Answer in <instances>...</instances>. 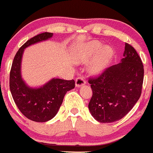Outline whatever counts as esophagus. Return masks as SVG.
<instances>
[{
  "instance_id": "1",
  "label": "esophagus",
  "mask_w": 153,
  "mask_h": 153,
  "mask_svg": "<svg viewBox=\"0 0 153 153\" xmlns=\"http://www.w3.org/2000/svg\"><path fill=\"white\" fill-rule=\"evenodd\" d=\"M75 84H76V87L79 88L80 86H82L85 84V79L83 76H78L75 79Z\"/></svg>"
}]
</instances>
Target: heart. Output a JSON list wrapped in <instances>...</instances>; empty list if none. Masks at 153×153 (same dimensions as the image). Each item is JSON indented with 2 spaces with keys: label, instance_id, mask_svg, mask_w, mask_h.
<instances>
[{
  "label": "heart",
  "instance_id": "heart-1",
  "mask_svg": "<svg viewBox=\"0 0 153 153\" xmlns=\"http://www.w3.org/2000/svg\"><path fill=\"white\" fill-rule=\"evenodd\" d=\"M103 44L101 42L98 41H93L85 44L79 51V59L82 61L90 60L101 51L90 67V71L93 73H98L102 71L113 55V50L111 47H106L101 50Z\"/></svg>",
  "mask_w": 153,
  "mask_h": 153
}]
</instances>
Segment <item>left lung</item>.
<instances>
[{
	"instance_id": "left-lung-1",
	"label": "left lung",
	"mask_w": 153,
	"mask_h": 153,
	"mask_svg": "<svg viewBox=\"0 0 153 153\" xmlns=\"http://www.w3.org/2000/svg\"><path fill=\"white\" fill-rule=\"evenodd\" d=\"M121 63L88 79L93 95L88 104L92 116L100 123L122 119L140 98L144 66L134 47L126 43Z\"/></svg>"
}]
</instances>
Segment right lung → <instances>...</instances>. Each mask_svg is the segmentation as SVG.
<instances>
[{
    "label": "right lung",
    "instance_id": "1",
    "mask_svg": "<svg viewBox=\"0 0 153 153\" xmlns=\"http://www.w3.org/2000/svg\"><path fill=\"white\" fill-rule=\"evenodd\" d=\"M52 33H42L25 43L14 56L9 77L11 96L17 108L25 117L34 122L43 123L52 119L60 109L64 96L75 87L74 79H52L40 88H30L21 77V60L24 49L52 36Z\"/></svg>",
    "mask_w": 153,
    "mask_h": 153
}]
</instances>
